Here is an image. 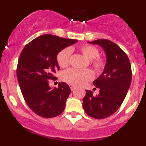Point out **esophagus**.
Wrapping results in <instances>:
<instances>
[{
	"mask_svg": "<svg viewBox=\"0 0 146 146\" xmlns=\"http://www.w3.org/2000/svg\"><path fill=\"white\" fill-rule=\"evenodd\" d=\"M69 87H70L71 90H74L76 89V86H74V85H72V84H70V85H69Z\"/></svg>",
	"mask_w": 146,
	"mask_h": 146,
	"instance_id": "34e87169",
	"label": "esophagus"
}]
</instances>
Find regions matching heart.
<instances>
[{
  "label": "heart",
  "mask_w": 146,
  "mask_h": 146,
  "mask_svg": "<svg viewBox=\"0 0 146 146\" xmlns=\"http://www.w3.org/2000/svg\"><path fill=\"white\" fill-rule=\"evenodd\" d=\"M82 55L90 60V64L98 73L102 71L104 66V61L102 58H99V51L95 46L88 44L82 45L79 48ZM71 55V49L70 48H65L59 51L56 57L57 62L60 67L66 68L70 62V57ZM93 78V73L89 69L78 70L70 68L66 70L62 74V79L65 82L73 85H80L84 82L90 80Z\"/></svg>",
  "instance_id": "b5f03b06"
}]
</instances>
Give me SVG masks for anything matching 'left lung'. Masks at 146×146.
<instances>
[{"instance_id":"left-lung-1","label":"left lung","mask_w":146,"mask_h":146,"mask_svg":"<svg viewBox=\"0 0 146 146\" xmlns=\"http://www.w3.org/2000/svg\"><path fill=\"white\" fill-rule=\"evenodd\" d=\"M99 45L106 54L104 70L93 84L100 89V93L86 90L82 107L85 113L97 119L112 115L124 100L132 78L131 66L127 55L114 42L107 39L88 42Z\"/></svg>"}]
</instances>
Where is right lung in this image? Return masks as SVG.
Here are the masks:
<instances>
[{
    "label": "right lung",
    "mask_w": 146,
    "mask_h": 146,
    "mask_svg": "<svg viewBox=\"0 0 146 146\" xmlns=\"http://www.w3.org/2000/svg\"><path fill=\"white\" fill-rule=\"evenodd\" d=\"M78 42L55 35H44L35 38L22 51L18 59L17 78L25 100L37 115L51 118L64 111L70 90L66 82L51 88L48 80L59 70L56 57L59 51Z\"/></svg>",
    "instance_id": "obj_1"
}]
</instances>
